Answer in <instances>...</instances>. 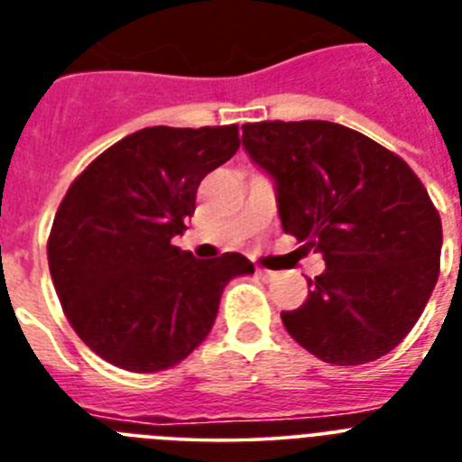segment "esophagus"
I'll list each match as a JSON object with an SVG mask.
<instances>
[{"label": "esophagus", "instance_id": "1", "mask_svg": "<svg viewBox=\"0 0 462 462\" xmlns=\"http://www.w3.org/2000/svg\"><path fill=\"white\" fill-rule=\"evenodd\" d=\"M256 275H259L261 277V280H263V282H271V280H275V273H273V271H268V268H256Z\"/></svg>", "mask_w": 462, "mask_h": 462}]
</instances>
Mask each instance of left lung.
Here are the masks:
<instances>
[{
	"label": "left lung",
	"mask_w": 462,
	"mask_h": 462,
	"mask_svg": "<svg viewBox=\"0 0 462 462\" xmlns=\"http://www.w3.org/2000/svg\"><path fill=\"white\" fill-rule=\"evenodd\" d=\"M243 148L275 185L282 228L321 252L289 336L333 365L389 354L439 275L442 222L414 171L373 138L324 120L243 125Z\"/></svg>",
	"instance_id": "8db88e82"
}]
</instances>
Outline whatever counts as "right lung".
<instances>
[{"mask_svg": "<svg viewBox=\"0 0 462 462\" xmlns=\"http://www.w3.org/2000/svg\"><path fill=\"white\" fill-rule=\"evenodd\" d=\"M240 148L238 126H148L73 180L52 222L48 266L69 324L104 361L159 373L206 340L228 280L252 275L238 252L194 259L185 234L196 189Z\"/></svg>", "mask_w": 462, "mask_h": 462, "instance_id": "obj_1", "label": "right lung"}]
</instances>
